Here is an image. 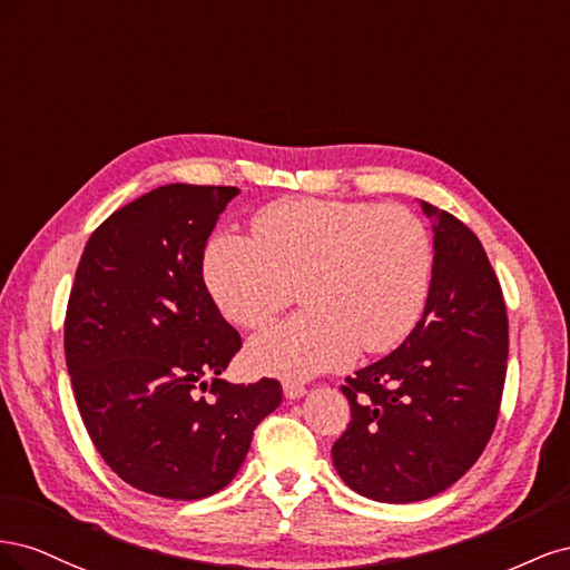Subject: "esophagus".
<instances>
[{
  "mask_svg": "<svg viewBox=\"0 0 570 570\" xmlns=\"http://www.w3.org/2000/svg\"><path fill=\"white\" fill-rule=\"evenodd\" d=\"M283 392H285L287 400H299V396L306 394V387L299 385V383H285V385H283Z\"/></svg>",
  "mask_w": 570,
  "mask_h": 570,
  "instance_id": "esophagus-1",
  "label": "esophagus"
}]
</instances>
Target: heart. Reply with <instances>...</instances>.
<instances>
[{
    "instance_id": "1",
    "label": "heart",
    "mask_w": 570,
    "mask_h": 570,
    "mask_svg": "<svg viewBox=\"0 0 570 570\" xmlns=\"http://www.w3.org/2000/svg\"><path fill=\"white\" fill-rule=\"evenodd\" d=\"M220 314L256 331L297 285L304 312L268 327L247 364L268 375L308 377L350 364L356 350H392L419 325L433 283V243L404 206L283 199L252 220V237L216 233L202 258Z\"/></svg>"
}]
</instances>
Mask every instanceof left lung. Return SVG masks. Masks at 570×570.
Segmentation results:
<instances>
[{"mask_svg":"<svg viewBox=\"0 0 570 570\" xmlns=\"http://www.w3.org/2000/svg\"><path fill=\"white\" fill-rule=\"evenodd\" d=\"M433 218V283L423 318L385 358L342 385L352 421L333 444L347 485L375 502L435 497L471 469L502 404L509 321L490 258L471 228Z\"/></svg>","mask_w":570,"mask_h":570,"instance_id":"8db88e82","label":"left lung"}]
</instances>
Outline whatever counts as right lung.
<instances>
[{"instance_id":"add662e5","label":"right lung","mask_w":570,"mask_h":570,"mask_svg":"<svg viewBox=\"0 0 570 570\" xmlns=\"http://www.w3.org/2000/svg\"><path fill=\"white\" fill-rule=\"evenodd\" d=\"M237 193L151 189L101 223L76 271L63 323L76 404L109 469L147 494L189 502L226 488L283 402L273 377H218L243 337L206 289L202 258Z\"/></svg>"}]
</instances>
